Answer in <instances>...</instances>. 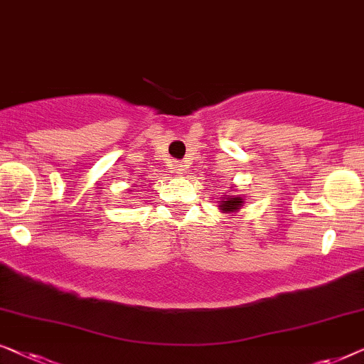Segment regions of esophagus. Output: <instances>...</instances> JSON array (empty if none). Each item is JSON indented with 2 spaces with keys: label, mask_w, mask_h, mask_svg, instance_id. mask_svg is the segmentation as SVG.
Instances as JSON below:
<instances>
[{
  "label": "esophagus",
  "mask_w": 364,
  "mask_h": 364,
  "mask_svg": "<svg viewBox=\"0 0 364 364\" xmlns=\"http://www.w3.org/2000/svg\"><path fill=\"white\" fill-rule=\"evenodd\" d=\"M184 170H186V165H184V163H181V161L173 163V171H175L178 176H183Z\"/></svg>",
  "instance_id": "obj_1"
}]
</instances>
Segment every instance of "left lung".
Here are the masks:
<instances>
[{
  "instance_id": "1",
  "label": "left lung",
  "mask_w": 364,
  "mask_h": 364,
  "mask_svg": "<svg viewBox=\"0 0 364 364\" xmlns=\"http://www.w3.org/2000/svg\"><path fill=\"white\" fill-rule=\"evenodd\" d=\"M235 191V189H232ZM245 196H240V194H223L221 201L218 203V208L221 213H226V214H234L237 213L239 209H242L244 203H245Z\"/></svg>"
}]
</instances>
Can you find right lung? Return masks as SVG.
Instances as JSON below:
<instances>
[{"label": "right lung", "mask_w": 364, "mask_h": 364, "mask_svg": "<svg viewBox=\"0 0 364 364\" xmlns=\"http://www.w3.org/2000/svg\"><path fill=\"white\" fill-rule=\"evenodd\" d=\"M133 188H135V186H133ZM133 188H132V189H133Z\"/></svg>", "instance_id": "add662e5"}]
</instances>
